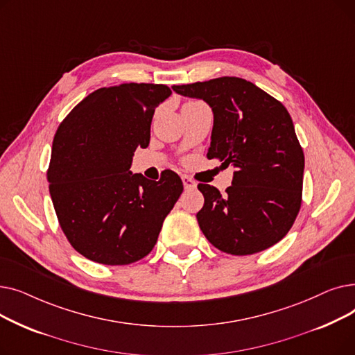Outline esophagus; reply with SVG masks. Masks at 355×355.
Returning <instances> with one entry per match:
<instances>
[{
	"label": "esophagus",
	"instance_id": "1",
	"mask_svg": "<svg viewBox=\"0 0 355 355\" xmlns=\"http://www.w3.org/2000/svg\"><path fill=\"white\" fill-rule=\"evenodd\" d=\"M182 182H184V189L185 190H194L197 187V182L191 178V177H187V175H182Z\"/></svg>",
	"mask_w": 355,
	"mask_h": 355
}]
</instances>
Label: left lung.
Here are the masks:
<instances>
[{"label": "left lung", "instance_id": "obj_1", "mask_svg": "<svg viewBox=\"0 0 355 355\" xmlns=\"http://www.w3.org/2000/svg\"><path fill=\"white\" fill-rule=\"evenodd\" d=\"M184 96L206 101L214 114L207 158L236 168L225 194L198 184L201 232L218 250L245 256L282 240L301 210L304 151L286 107L240 78L175 85Z\"/></svg>", "mask_w": 355, "mask_h": 355}]
</instances>
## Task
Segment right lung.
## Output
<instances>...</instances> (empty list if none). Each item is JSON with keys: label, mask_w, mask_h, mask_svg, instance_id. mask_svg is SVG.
Instances as JSON below:
<instances>
[{"label": "right lung", "mask_w": 355, "mask_h": 355, "mask_svg": "<svg viewBox=\"0 0 355 355\" xmlns=\"http://www.w3.org/2000/svg\"><path fill=\"white\" fill-rule=\"evenodd\" d=\"M166 85L123 83L92 92L62 121L53 139L49 190L73 249L96 263L138 262L157 243L182 181L164 170L158 181L129 168L146 148Z\"/></svg>", "instance_id": "1"}]
</instances>
